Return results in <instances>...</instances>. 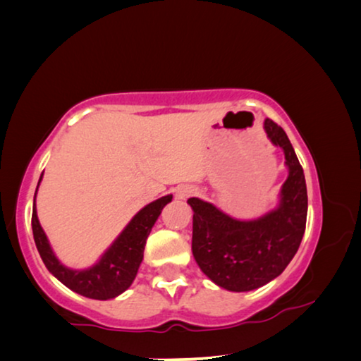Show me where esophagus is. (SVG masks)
<instances>
[{"mask_svg": "<svg viewBox=\"0 0 361 361\" xmlns=\"http://www.w3.org/2000/svg\"><path fill=\"white\" fill-rule=\"evenodd\" d=\"M195 192H197V189H195L194 186H180L178 189H176L175 192V197L178 200H188L189 197H192V195H195Z\"/></svg>", "mask_w": 361, "mask_h": 361, "instance_id": "obj_1", "label": "esophagus"}]
</instances>
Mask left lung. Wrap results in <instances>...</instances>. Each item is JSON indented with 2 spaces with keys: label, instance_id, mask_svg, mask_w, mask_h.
I'll return each mask as SVG.
<instances>
[{
  "label": "left lung",
  "instance_id": "1",
  "mask_svg": "<svg viewBox=\"0 0 361 361\" xmlns=\"http://www.w3.org/2000/svg\"><path fill=\"white\" fill-rule=\"evenodd\" d=\"M264 130L271 143L283 149L288 167L276 209L255 219H237L202 199H188L194 212V259L213 283L228 291H252L279 277L305 231L307 188L301 164L282 127L266 119Z\"/></svg>",
  "mask_w": 361,
  "mask_h": 361
}]
</instances>
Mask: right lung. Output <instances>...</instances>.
Here are the masks:
<instances>
[{"label":"right lung","instance_id":"obj_1","mask_svg":"<svg viewBox=\"0 0 361 361\" xmlns=\"http://www.w3.org/2000/svg\"><path fill=\"white\" fill-rule=\"evenodd\" d=\"M41 180L42 173L39 176L38 188ZM38 188H36L35 192L32 228L36 248H38L47 271L65 286H68L71 291L85 298L106 301V299L122 295L135 280L140 264L143 261L146 239H148L152 226L157 221L164 207L172 202L173 195H164V197L143 207L130 219L124 231L116 237V240L106 248V252L100 256L95 264L87 269H71L60 262L56 253H54L51 243H49L44 229L41 228L38 213H36Z\"/></svg>","mask_w":361,"mask_h":361}]
</instances>
